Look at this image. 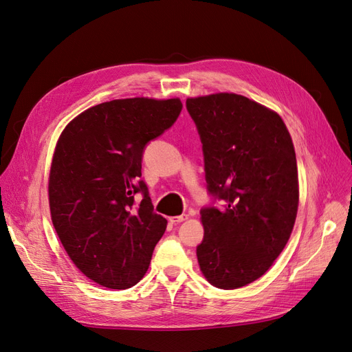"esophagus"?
Wrapping results in <instances>:
<instances>
[{
  "label": "esophagus",
  "mask_w": 352,
  "mask_h": 352,
  "mask_svg": "<svg viewBox=\"0 0 352 352\" xmlns=\"http://www.w3.org/2000/svg\"><path fill=\"white\" fill-rule=\"evenodd\" d=\"M188 219H190L188 214H182V216L170 217V221H171L173 224H178V223H182V221H186V220H188Z\"/></svg>",
  "instance_id": "34e87169"
}]
</instances>
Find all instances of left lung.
<instances>
[{"label":"left lung","mask_w":352,"mask_h":352,"mask_svg":"<svg viewBox=\"0 0 352 352\" xmlns=\"http://www.w3.org/2000/svg\"><path fill=\"white\" fill-rule=\"evenodd\" d=\"M200 133L208 191L224 210L203 208L197 248L203 276L237 289L262 278L285 249L299 204L295 148L274 111L246 96L187 99Z\"/></svg>","instance_id":"8db88e82"}]
</instances>
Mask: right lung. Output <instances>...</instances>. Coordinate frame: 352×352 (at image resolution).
Here are the masks:
<instances>
[{
  "label": "right lung",
  "mask_w": 352,
  "mask_h": 352,
  "mask_svg": "<svg viewBox=\"0 0 352 352\" xmlns=\"http://www.w3.org/2000/svg\"><path fill=\"white\" fill-rule=\"evenodd\" d=\"M178 98L115 99L72 119L49 175L54 230L86 278L109 289L138 283L166 220L152 210L141 177L145 145L177 120ZM140 190L144 200L134 207Z\"/></svg>",
  "instance_id": "add662e5"
}]
</instances>
